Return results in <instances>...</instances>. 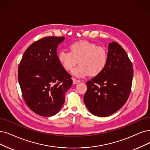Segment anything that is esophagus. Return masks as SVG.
<instances>
[{"instance_id":"1","label":"esophagus","mask_w":150,"mask_h":150,"mask_svg":"<svg viewBox=\"0 0 150 150\" xmlns=\"http://www.w3.org/2000/svg\"><path fill=\"white\" fill-rule=\"evenodd\" d=\"M81 82V81H79V80H77V79H76V78H73V84H76V83H79V82Z\"/></svg>"}]
</instances>
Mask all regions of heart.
<instances>
[{"mask_svg": "<svg viewBox=\"0 0 150 150\" xmlns=\"http://www.w3.org/2000/svg\"><path fill=\"white\" fill-rule=\"evenodd\" d=\"M70 52L62 50L58 55V60L64 69L72 71L74 76L82 77L89 74L95 76L100 74L105 69L108 61L107 51L101 47L87 40H80L71 44Z\"/></svg>", "mask_w": 150, "mask_h": 150, "instance_id": "1", "label": "heart"}]
</instances>
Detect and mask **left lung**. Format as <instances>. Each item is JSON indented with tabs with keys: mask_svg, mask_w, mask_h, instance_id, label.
<instances>
[{
	"mask_svg": "<svg viewBox=\"0 0 150 150\" xmlns=\"http://www.w3.org/2000/svg\"><path fill=\"white\" fill-rule=\"evenodd\" d=\"M133 73L132 63L124 49L116 42L109 43L105 69L86 83L83 101L88 111L107 117L121 109L129 98Z\"/></svg>",
	"mask_w": 150,
	"mask_h": 150,
	"instance_id": "left-lung-1",
	"label": "left lung"
}]
</instances>
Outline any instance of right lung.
Returning <instances> with one entry per match:
<instances>
[{
    "label": "right lung",
    "mask_w": 150,
    "mask_h": 150,
    "mask_svg": "<svg viewBox=\"0 0 150 150\" xmlns=\"http://www.w3.org/2000/svg\"><path fill=\"white\" fill-rule=\"evenodd\" d=\"M64 37H45L24 53L18 79L24 100L38 115L50 117L60 110L64 94L73 84L71 76L59 63L57 47Z\"/></svg>",
    "instance_id": "1"
}]
</instances>
